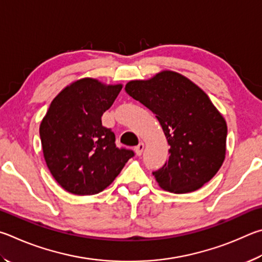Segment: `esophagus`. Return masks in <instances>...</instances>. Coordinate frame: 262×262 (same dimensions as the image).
Wrapping results in <instances>:
<instances>
[{
  "mask_svg": "<svg viewBox=\"0 0 262 262\" xmlns=\"http://www.w3.org/2000/svg\"><path fill=\"white\" fill-rule=\"evenodd\" d=\"M144 148H145V145H144V143H139V144H138V146H136V147H135L136 154L138 155V157H140V155L143 154V152H144Z\"/></svg>",
  "mask_w": 262,
  "mask_h": 262,
  "instance_id": "1",
  "label": "esophagus"
}]
</instances>
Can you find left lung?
<instances>
[{"mask_svg": "<svg viewBox=\"0 0 262 262\" xmlns=\"http://www.w3.org/2000/svg\"><path fill=\"white\" fill-rule=\"evenodd\" d=\"M125 91L157 115L170 146L168 161L153 171L159 185L180 194L212 180L226 158L228 128L208 95L173 71L128 81Z\"/></svg>", "mask_w": 262, "mask_h": 262, "instance_id": "left-lung-1", "label": "left lung"}]
</instances>
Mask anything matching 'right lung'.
<instances>
[{"instance_id": "add662e5", "label": "right lung", "mask_w": 262, "mask_h": 262, "mask_svg": "<svg viewBox=\"0 0 262 262\" xmlns=\"http://www.w3.org/2000/svg\"><path fill=\"white\" fill-rule=\"evenodd\" d=\"M121 90V84L104 85L93 78H82L52 101L40 124L49 171L72 194L103 191L135 155L134 150L116 147L114 132L101 122Z\"/></svg>"}]
</instances>
